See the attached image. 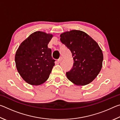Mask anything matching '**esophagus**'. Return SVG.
Segmentation results:
<instances>
[{
	"label": "esophagus",
	"mask_w": 120,
	"mask_h": 120,
	"mask_svg": "<svg viewBox=\"0 0 120 120\" xmlns=\"http://www.w3.org/2000/svg\"><path fill=\"white\" fill-rule=\"evenodd\" d=\"M62 60V57H60L59 59L58 60V63H60V62H61V61Z\"/></svg>",
	"instance_id": "34e87169"
}]
</instances>
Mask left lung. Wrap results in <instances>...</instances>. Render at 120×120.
I'll return each instance as SVG.
<instances>
[{"mask_svg":"<svg viewBox=\"0 0 120 120\" xmlns=\"http://www.w3.org/2000/svg\"><path fill=\"white\" fill-rule=\"evenodd\" d=\"M60 41L71 52L74 65L67 78L78 86L92 82L102 68L103 54L98 43L85 32L71 30L60 34Z\"/></svg>","mask_w":120,"mask_h":120,"instance_id":"8db88e82","label":"left lung"}]
</instances>
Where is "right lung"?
I'll list each match as a JSON object with an SVG mask.
<instances>
[{
    "instance_id": "right-lung-1",
    "label": "right lung",
    "mask_w": 120,
    "mask_h": 120,
    "mask_svg": "<svg viewBox=\"0 0 120 120\" xmlns=\"http://www.w3.org/2000/svg\"><path fill=\"white\" fill-rule=\"evenodd\" d=\"M52 37V34L35 32L22 42L16 51V68L28 84L41 85L49 77L55 64L51 50L48 46Z\"/></svg>"
}]
</instances>
